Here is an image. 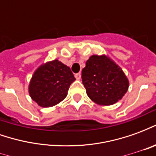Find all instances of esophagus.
<instances>
[{
  "label": "esophagus",
  "mask_w": 156,
  "mask_h": 156,
  "mask_svg": "<svg viewBox=\"0 0 156 156\" xmlns=\"http://www.w3.org/2000/svg\"><path fill=\"white\" fill-rule=\"evenodd\" d=\"M75 78H76V79L79 80V79L81 78V73H76V74H75Z\"/></svg>",
  "instance_id": "esophagus-1"
}]
</instances>
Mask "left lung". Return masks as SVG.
<instances>
[{
  "label": "left lung",
  "instance_id": "left-lung-1",
  "mask_svg": "<svg viewBox=\"0 0 156 156\" xmlns=\"http://www.w3.org/2000/svg\"><path fill=\"white\" fill-rule=\"evenodd\" d=\"M82 81L91 100L100 105H112L123 98L129 88L124 72L105 55H93L82 70Z\"/></svg>",
  "mask_w": 156,
  "mask_h": 156
}]
</instances>
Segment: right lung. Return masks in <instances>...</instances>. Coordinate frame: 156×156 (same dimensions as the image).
<instances>
[{
    "instance_id": "1",
    "label": "right lung",
    "mask_w": 156,
    "mask_h": 156,
    "mask_svg": "<svg viewBox=\"0 0 156 156\" xmlns=\"http://www.w3.org/2000/svg\"><path fill=\"white\" fill-rule=\"evenodd\" d=\"M74 81L70 68L53 60L36 70L29 84V94L39 106L51 107L67 97L68 88Z\"/></svg>"
}]
</instances>
